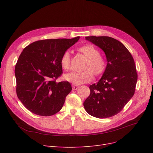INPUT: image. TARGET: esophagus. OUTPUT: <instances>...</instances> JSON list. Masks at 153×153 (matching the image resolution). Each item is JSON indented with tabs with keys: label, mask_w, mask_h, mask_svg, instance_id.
<instances>
[{
	"label": "esophagus",
	"mask_w": 153,
	"mask_h": 153,
	"mask_svg": "<svg viewBox=\"0 0 153 153\" xmlns=\"http://www.w3.org/2000/svg\"><path fill=\"white\" fill-rule=\"evenodd\" d=\"M78 87H79V86L76 85H72V88H73V90H76V89H78Z\"/></svg>",
	"instance_id": "34e87169"
}]
</instances>
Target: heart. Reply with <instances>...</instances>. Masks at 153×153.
Returning a JSON list of instances; mask_svg holds the SVG:
<instances>
[{
  "mask_svg": "<svg viewBox=\"0 0 153 153\" xmlns=\"http://www.w3.org/2000/svg\"><path fill=\"white\" fill-rule=\"evenodd\" d=\"M78 50L87 58L84 69L81 72L71 71L65 75V79L74 85H80L91 82L93 79L94 75H102L106 69V59L100 55V50L94 46L86 44L78 48ZM61 65L64 70L68 71L71 68V54L69 51L63 53L61 58Z\"/></svg>",
  "mask_w": 153,
  "mask_h": 153,
  "instance_id": "heart-1",
  "label": "heart"
}]
</instances>
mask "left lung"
<instances>
[{"label": "left lung", "mask_w": 153, "mask_h": 153, "mask_svg": "<svg viewBox=\"0 0 153 153\" xmlns=\"http://www.w3.org/2000/svg\"><path fill=\"white\" fill-rule=\"evenodd\" d=\"M85 39L103 50L107 65L99 82L89 86L91 93L84 106L93 117H112L121 112L135 93L138 78L135 61L126 47L114 38L87 36Z\"/></svg>", "instance_id": "8db88e82"}]
</instances>
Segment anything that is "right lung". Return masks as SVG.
<instances>
[{
  "label": "right lung",
  "instance_id": "obj_1",
  "mask_svg": "<svg viewBox=\"0 0 153 153\" xmlns=\"http://www.w3.org/2000/svg\"><path fill=\"white\" fill-rule=\"evenodd\" d=\"M80 39H43L23 50L16 64V94L25 107L41 116L54 115L62 108L72 87L68 82H56L62 69L63 53Z\"/></svg>",
  "mask_w": 153,
  "mask_h": 153
}]
</instances>
